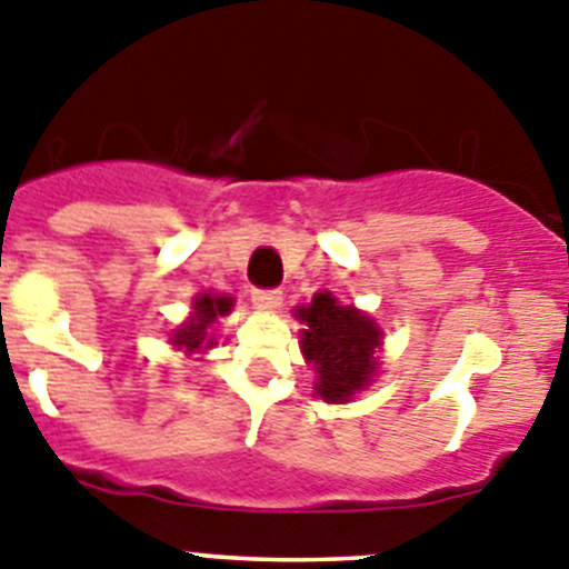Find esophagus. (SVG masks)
<instances>
[{
  "label": "esophagus",
  "mask_w": 569,
  "mask_h": 569,
  "mask_svg": "<svg viewBox=\"0 0 569 569\" xmlns=\"http://www.w3.org/2000/svg\"><path fill=\"white\" fill-rule=\"evenodd\" d=\"M252 303L263 311H274L280 303H283V291L280 289H254Z\"/></svg>",
  "instance_id": "esophagus-1"
}]
</instances>
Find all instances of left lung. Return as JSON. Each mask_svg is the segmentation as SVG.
Masks as SVG:
<instances>
[{"label": "left lung", "instance_id": "left-lung-1", "mask_svg": "<svg viewBox=\"0 0 569 569\" xmlns=\"http://www.w3.org/2000/svg\"><path fill=\"white\" fill-rule=\"evenodd\" d=\"M297 317L306 322L300 348L317 373L315 393L322 402H348L380 368L382 329L355 306L337 303L331 291H317L309 306L297 309Z\"/></svg>", "mask_w": 569, "mask_h": 569}]
</instances>
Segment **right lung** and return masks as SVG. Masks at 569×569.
<instances>
[{
    "mask_svg": "<svg viewBox=\"0 0 569 569\" xmlns=\"http://www.w3.org/2000/svg\"><path fill=\"white\" fill-rule=\"evenodd\" d=\"M232 297L223 295H196L192 300V315L187 322H181L176 331L170 335V342L187 355H196V351H207L214 346L212 326L218 322V317L229 315L232 311Z\"/></svg>",
    "mask_w": 569,
    "mask_h": 569,
    "instance_id": "add662e5",
    "label": "right lung"
}]
</instances>
